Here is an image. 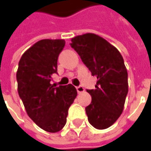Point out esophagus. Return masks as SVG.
<instances>
[{"instance_id":"esophagus-1","label":"esophagus","mask_w":151,"mask_h":151,"mask_svg":"<svg viewBox=\"0 0 151 151\" xmlns=\"http://www.w3.org/2000/svg\"><path fill=\"white\" fill-rule=\"evenodd\" d=\"M76 89H77V92H78V93H84V92H85V88H84L82 86H77V87H76Z\"/></svg>"}]
</instances>
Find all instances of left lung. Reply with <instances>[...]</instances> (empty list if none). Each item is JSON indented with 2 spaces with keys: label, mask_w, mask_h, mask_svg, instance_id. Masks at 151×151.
<instances>
[{
  "label": "left lung",
  "mask_w": 151,
  "mask_h": 151,
  "mask_svg": "<svg viewBox=\"0 0 151 151\" xmlns=\"http://www.w3.org/2000/svg\"><path fill=\"white\" fill-rule=\"evenodd\" d=\"M71 46L97 78L95 88L86 90L92 96L86 107L88 122L95 129H107L122 114L129 91L123 58L114 46L93 33L72 38Z\"/></svg>",
  "instance_id": "obj_1"
}]
</instances>
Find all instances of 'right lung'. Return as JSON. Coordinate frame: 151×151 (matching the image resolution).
Masks as SVG:
<instances>
[{
	"mask_svg": "<svg viewBox=\"0 0 151 151\" xmlns=\"http://www.w3.org/2000/svg\"><path fill=\"white\" fill-rule=\"evenodd\" d=\"M65 45L63 39L38 41L22 54L16 73L18 93L28 115L50 133L64 128L77 96L71 84L58 87L50 84L52 74L58 73V58Z\"/></svg>",
	"mask_w": 151,
	"mask_h": 151,
	"instance_id": "1",
	"label": "right lung"
}]
</instances>
